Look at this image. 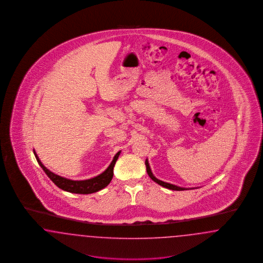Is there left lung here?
<instances>
[{"instance_id": "8db88e82", "label": "left lung", "mask_w": 263, "mask_h": 263, "mask_svg": "<svg viewBox=\"0 0 263 263\" xmlns=\"http://www.w3.org/2000/svg\"><path fill=\"white\" fill-rule=\"evenodd\" d=\"M145 164H146V167H147V174H148V176L151 177V179H152L153 181H155L156 183H158V185H160V186H162V187H164V188H166V189L173 190V191H185V190L197 189V188H184V187H180V186H177V185L170 184V183H167V182L161 181V180L157 178V177L153 174L147 158L146 159V161H145Z\"/></svg>"}]
</instances>
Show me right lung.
I'll return each instance as SVG.
<instances>
[{
	"mask_svg": "<svg viewBox=\"0 0 263 263\" xmlns=\"http://www.w3.org/2000/svg\"><path fill=\"white\" fill-rule=\"evenodd\" d=\"M35 158L37 159L39 165L42 167L45 173L48 175V177L53 181V183L60 188V189L72 193V194H81V195H87V194H93L98 191H101L105 188L111 181L114 177V167L116 164V160L119 157L121 151H119L116 156L114 157L112 161L108 165V167L105 169V171L98 176L93 178L87 179V180H71V179L65 178L63 176H60L58 174H54L51 170L47 168L38 158L35 149H33Z\"/></svg>",
	"mask_w": 263,
	"mask_h": 263,
	"instance_id": "add662e5",
	"label": "right lung"
}]
</instances>
